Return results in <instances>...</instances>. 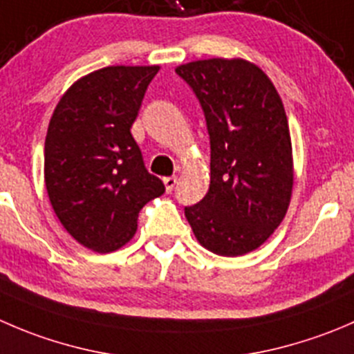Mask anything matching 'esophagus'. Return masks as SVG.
I'll use <instances>...</instances> for the list:
<instances>
[{
	"label": "esophagus",
	"mask_w": 354,
	"mask_h": 354,
	"mask_svg": "<svg viewBox=\"0 0 354 354\" xmlns=\"http://www.w3.org/2000/svg\"><path fill=\"white\" fill-rule=\"evenodd\" d=\"M178 183V178L176 176H167L164 178V185H166V190L171 192L174 188V185Z\"/></svg>",
	"instance_id": "obj_1"
}]
</instances>
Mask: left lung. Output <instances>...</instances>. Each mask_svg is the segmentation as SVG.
<instances>
[{"label": "left lung", "mask_w": 354, "mask_h": 354, "mask_svg": "<svg viewBox=\"0 0 354 354\" xmlns=\"http://www.w3.org/2000/svg\"><path fill=\"white\" fill-rule=\"evenodd\" d=\"M197 95L211 140V183L185 216L202 247L218 256L252 252L286 218L294 160L279 91L256 64L207 58L178 65Z\"/></svg>", "instance_id": "left-lung-1"}]
</instances>
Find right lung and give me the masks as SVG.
<instances>
[{"instance_id":"obj_1","label":"right lung","mask_w":354,"mask_h":354,"mask_svg":"<svg viewBox=\"0 0 354 354\" xmlns=\"http://www.w3.org/2000/svg\"><path fill=\"white\" fill-rule=\"evenodd\" d=\"M159 65H111L82 75L62 95L44 142V183L68 235L95 252L135 236L138 212L166 192L131 135Z\"/></svg>"}]
</instances>
